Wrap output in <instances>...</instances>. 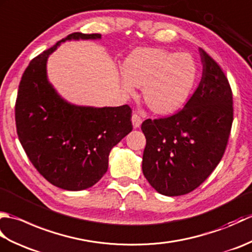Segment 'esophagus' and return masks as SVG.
Segmentation results:
<instances>
[{
	"label": "esophagus",
	"instance_id": "esophagus-1",
	"mask_svg": "<svg viewBox=\"0 0 252 252\" xmlns=\"http://www.w3.org/2000/svg\"><path fill=\"white\" fill-rule=\"evenodd\" d=\"M132 125L134 129H137V127H140L142 125V118L140 117V115L137 114V112H133L132 115Z\"/></svg>",
	"mask_w": 252,
	"mask_h": 252
}]
</instances>
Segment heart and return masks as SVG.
Here are the masks:
<instances>
[{"instance_id": "b5f03b06", "label": "heart", "mask_w": 252, "mask_h": 252, "mask_svg": "<svg viewBox=\"0 0 252 252\" xmlns=\"http://www.w3.org/2000/svg\"><path fill=\"white\" fill-rule=\"evenodd\" d=\"M123 89L144 88V98L158 114H170L183 106L194 89L197 66L189 54L161 49H137L123 63Z\"/></svg>"}]
</instances>
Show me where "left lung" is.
Returning a JSON list of instances; mask_svg holds the SVG:
<instances>
[{"mask_svg": "<svg viewBox=\"0 0 252 252\" xmlns=\"http://www.w3.org/2000/svg\"><path fill=\"white\" fill-rule=\"evenodd\" d=\"M202 77L184 108L142 123L146 137L142 169L155 189L181 196L197 189L225 152L233 123V94L216 61L199 49Z\"/></svg>", "mask_w": 252, "mask_h": 252, "instance_id": "obj_1", "label": "left lung"}]
</instances>
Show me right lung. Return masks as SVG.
<instances>
[{"mask_svg":"<svg viewBox=\"0 0 252 252\" xmlns=\"http://www.w3.org/2000/svg\"><path fill=\"white\" fill-rule=\"evenodd\" d=\"M99 33L74 32L33 58L21 77L15 120L21 146L51 184L66 190L87 189L108 169L111 148L132 131V110L68 103L49 82L47 58L67 40H97Z\"/></svg>","mask_w":252,"mask_h":252,"instance_id":"add662e5","label":"right lung"}]
</instances>
